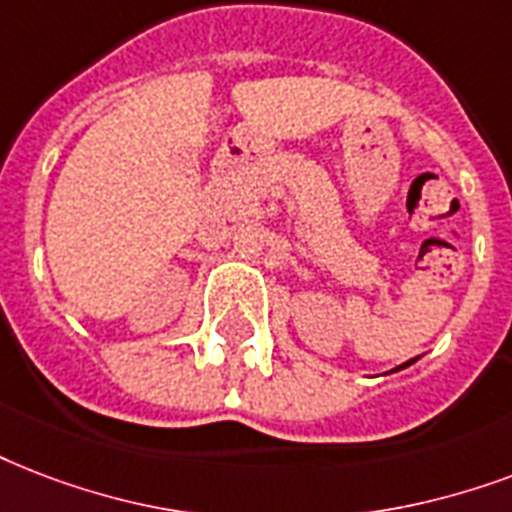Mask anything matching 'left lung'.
<instances>
[{"mask_svg":"<svg viewBox=\"0 0 512 512\" xmlns=\"http://www.w3.org/2000/svg\"><path fill=\"white\" fill-rule=\"evenodd\" d=\"M413 362H416V360H408V362H405V365H400V368H397V370H403V368H408V365H413Z\"/></svg>","mask_w":512,"mask_h":512,"instance_id":"obj_1","label":"left lung"}]
</instances>
